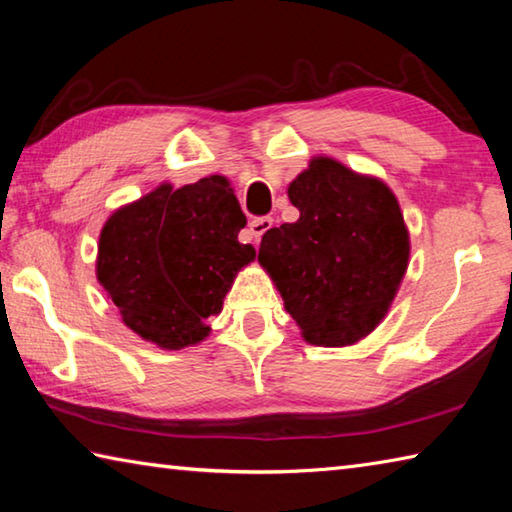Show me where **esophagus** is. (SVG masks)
<instances>
[{
  "label": "esophagus",
  "mask_w": 512,
  "mask_h": 512,
  "mask_svg": "<svg viewBox=\"0 0 512 512\" xmlns=\"http://www.w3.org/2000/svg\"><path fill=\"white\" fill-rule=\"evenodd\" d=\"M271 228H273L271 216H257V219H253V221L248 223V230H250V235H253L255 244L264 237V232H268Z\"/></svg>",
  "instance_id": "obj_1"
}]
</instances>
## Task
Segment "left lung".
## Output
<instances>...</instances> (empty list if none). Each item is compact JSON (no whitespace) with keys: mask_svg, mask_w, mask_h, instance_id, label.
Returning a JSON list of instances; mask_svg holds the SVG:
<instances>
[{"mask_svg":"<svg viewBox=\"0 0 512 512\" xmlns=\"http://www.w3.org/2000/svg\"><path fill=\"white\" fill-rule=\"evenodd\" d=\"M289 198L300 219L266 232L259 264L305 341L357 343L384 318L409 264L397 198L381 180L332 158L311 160L289 185Z\"/></svg>","mask_w":512,"mask_h":512,"instance_id":"obj_1","label":"left lung"}]
</instances>
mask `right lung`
Wrapping results in <instances>:
<instances>
[{"label":"right lung","mask_w":512,"mask_h":512,"mask_svg":"<svg viewBox=\"0 0 512 512\" xmlns=\"http://www.w3.org/2000/svg\"><path fill=\"white\" fill-rule=\"evenodd\" d=\"M246 214L223 176L160 185L110 216L99 239L97 277L124 323L160 348L203 341L255 248L241 244Z\"/></svg>","instance_id":"right-lung-1"}]
</instances>
